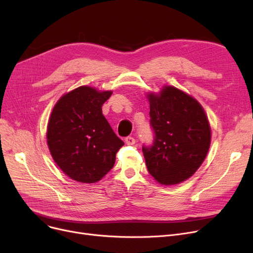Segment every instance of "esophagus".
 Wrapping results in <instances>:
<instances>
[{"mask_svg": "<svg viewBox=\"0 0 253 253\" xmlns=\"http://www.w3.org/2000/svg\"><path fill=\"white\" fill-rule=\"evenodd\" d=\"M125 142H126V144L132 145V144L135 143V138L132 137V136H128V137L125 138Z\"/></svg>", "mask_w": 253, "mask_h": 253, "instance_id": "obj_1", "label": "esophagus"}]
</instances>
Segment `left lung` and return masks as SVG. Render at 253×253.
I'll use <instances>...</instances> for the list:
<instances>
[{
  "instance_id": "obj_1",
  "label": "left lung",
  "mask_w": 253,
  "mask_h": 253,
  "mask_svg": "<svg viewBox=\"0 0 253 253\" xmlns=\"http://www.w3.org/2000/svg\"><path fill=\"white\" fill-rule=\"evenodd\" d=\"M147 96L155 139L152 147L142 148L145 164L159 183L178 184L205 160L211 141L208 118L193 96L173 86Z\"/></svg>"
}]
</instances>
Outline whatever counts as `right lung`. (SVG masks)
<instances>
[{
    "label": "right lung",
    "instance_id": "right-lung-1",
    "mask_svg": "<svg viewBox=\"0 0 253 253\" xmlns=\"http://www.w3.org/2000/svg\"><path fill=\"white\" fill-rule=\"evenodd\" d=\"M112 93L80 86L62 95L52 110L46 134L48 148L64 174L76 181L100 180L124 145L102 115L101 106Z\"/></svg>",
    "mask_w": 253,
    "mask_h": 253
}]
</instances>
